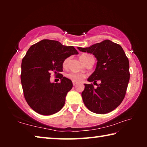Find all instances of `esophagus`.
<instances>
[{
    "mask_svg": "<svg viewBox=\"0 0 147 147\" xmlns=\"http://www.w3.org/2000/svg\"><path fill=\"white\" fill-rule=\"evenodd\" d=\"M73 86H76V84H77V82H76L73 81Z\"/></svg>",
    "mask_w": 147,
    "mask_h": 147,
    "instance_id": "34e87169",
    "label": "esophagus"
}]
</instances>
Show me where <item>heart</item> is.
Listing matches in <instances>:
<instances>
[{
	"label": "heart",
	"instance_id": "1",
	"mask_svg": "<svg viewBox=\"0 0 147 147\" xmlns=\"http://www.w3.org/2000/svg\"><path fill=\"white\" fill-rule=\"evenodd\" d=\"M89 56H90L89 54H82L80 57L81 61L84 62L85 61V59L87 58V57H88ZM69 58H67L66 59H65L63 63H62V66H63V68L67 67L68 64V61H69ZM66 76L68 78L71 80L72 81H74L76 82H82L84 80V78H85V75H84L80 73H69L67 74Z\"/></svg>",
	"mask_w": 147,
	"mask_h": 147
}]
</instances>
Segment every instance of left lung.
<instances>
[{
    "mask_svg": "<svg viewBox=\"0 0 147 147\" xmlns=\"http://www.w3.org/2000/svg\"><path fill=\"white\" fill-rule=\"evenodd\" d=\"M80 51L93 54L97 59L95 71L84 84L83 102L91 111L98 114L111 112L120 105L125 96L130 80L129 61L120 45L106 39L89 47H78ZM99 80L100 84L96 82Z\"/></svg>",
    "mask_w": 147,
    "mask_h": 147,
    "instance_id": "8db88e82",
    "label": "left lung"
}]
</instances>
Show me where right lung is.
<instances>
[{"label": "right lung", "mask_w": 147, "mask_h": 147, "mask_svg": "<svg viewBox=\"0 0 147 147\" xmlns=\"http://www.w3.org/2000/svg\"><path fill=\"white\" fill-rule=\"evenodd\" d=\"M78 54L74 47L50 39H43L30 47L22 60L21 79L25 100L36 112L50 115L63 108L73 83L59 73L63 71L64 59ZM51 72L59 75L60 83L50 82Z\"/></svg>", "instance_id": "1"}]
</instances>
